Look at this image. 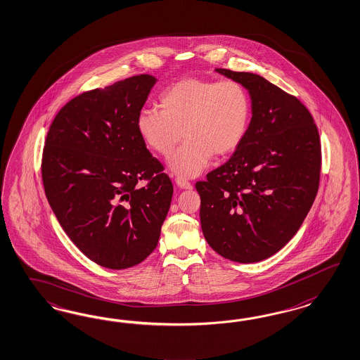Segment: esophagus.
<instances>
[{
	"mask_svg": "<svg viewBox=\"0 0 360 360\" xmlns=\"http://www.w3.org/2000/svg\"><path fill=\"white\" fill-rule=\"evenodd\" d=\"M176 184H177L179 188H181V189H186V191H191V189L193 188L192 184H191V183H188L186 180H184V179H176Z\"/></svg>",
	"mask_w": 360,
	"mask_h": 360,
	"instance_id": "1",
	"label": "esophagus"
}]
</instances>
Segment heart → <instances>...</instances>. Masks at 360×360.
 I'll return each instance as SVG.
<instances>
[{"label":"heart","instance_id":"heart-1","mask_svg":"<svg viewBox=\"0 0 360 360\" xmlns=\"http://www.w3.org/2000/svg\"><path fill=\"white\" fill-rule=\"evenodd\" d=\"M164 109L143 108L135 120L142 141L153 151L169 156L186 138L184 146L168 160L176 175L192 179L202 174L213 155L233 154L246 136L250 98L236 80L188 77L165 89Z\"/></svg>","mask_w":360,"mask_h":360}]
</instances>
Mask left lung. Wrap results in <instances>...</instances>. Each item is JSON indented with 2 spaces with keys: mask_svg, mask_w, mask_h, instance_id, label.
Instances as JSON below:
<instances>
[{
  "mask_svg": "<svg viewBox=\"0 0 360 360\" xmlns=\"http://www.w3.org/2000/svg\"><path fill=\"white\" fill-rule=\"evenodd\" d=\"M251 100L246 136L226 163L198 181L206 242L238 263L275 255L314 202L321 172L319 130L308 109L264 77L217 68Z\"/></svg>",
  "mask_w": 360,
  "mask_h": 360,
  "instance_id": "left-lung-1",
  "label": "left lung"
}]
</instances>
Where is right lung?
Segmentation results:
<instances>
[{
    "mask_svg": "<svg viewBox=\"0 0 360 360\" xmlns=\"http://www.w3.org/2000/svg\"><path fill=\"white\" fill-rule=\"evenodd\" d=\"M156 82L138 75L82 93L56 114L44 142L41 179L52 212L101 267L143 262L171 206L172 183L135 124Z\"/></svg>",
    "mask_w": 360,
    "mask_h": 360,
    "instance_id": "1",
    "label": "right lung"
}]
</instances>
